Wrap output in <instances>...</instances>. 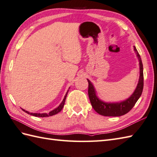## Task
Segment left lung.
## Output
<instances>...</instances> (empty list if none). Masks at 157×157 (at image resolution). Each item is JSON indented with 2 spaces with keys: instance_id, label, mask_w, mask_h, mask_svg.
<instances>
[{
  "instance_id": "obj_1",
  "label": "left lung",
  "mask_w": 157,
  "mask_h": 157,
  "mask_svg": "<svg viewBox=\"0 0 157 157\" xmlns=\"http://www.w3.org/2000/svg\"><path fill=\"white\" fill-rule=\"evenodd\" d=\"M134 51L139 61L140 77L137 86L133 94L125 101L117 102H106L100 99L92 83L87 79L88 82V96L93 109L98 114L108 117H119L126 114L131 110L142 93L144 87V75H143V65L140 56L137 49L134 46Z\"/></svg>"
}]
</instances>
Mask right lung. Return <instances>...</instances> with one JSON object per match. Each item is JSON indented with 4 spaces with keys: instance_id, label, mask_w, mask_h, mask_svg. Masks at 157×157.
Returning <instances> with one entry per match:
<instances>
[{
    "instance_id": "1",
    "label": "right lung",
    "mask_w": 157,
    "mask_h": 157,
    "mask_svg": "<svg viewBox=\"0 0 157 157\" xmlns=\"http://www.w3.org/2000/svg\"><path fill=\"white\" fill-rule=\"evenodd\" d=\"M69 92V90H67V93L65 95V97L64 98H63V101L61 102V104L59 105V106H58L57 108L55 109L54 110H52V111H51V112H49L48 113H29L27 111H25V110L21 109L23 111L25 112L26 113H28V114L29 115H33V116H35V117H49V116H52V115H55L56 114H57L58 113H59L60 111H61L62 109L63 108V106H64L65 105V99H66V97H67V93Z\"/></svg>"
}]
</instances>
